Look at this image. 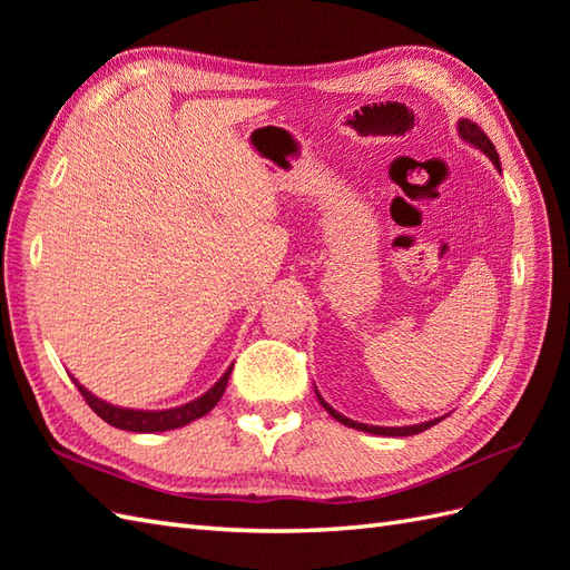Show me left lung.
<instances>
[{
  "mask_svg": "<svg viewBox=\"0 0 570 570\" xmlns=\"http://www.w3.org/2000/svg\"><path fill=\"white\" fill-rule=\"evenodd\" d=\"M459 136L464 138L466 142L475 145V148H479V150H483L488 157H491L493 165L500 169V157H498L495 145L491 142V138H488V136L483 134L479 124H471L469 118H461V121H459ZM317 401H321L323 407L327 410V413L333 415L337 422H342V425L354 428V430H362V432H372V434H383V436H410V434H417V432L430 430L432 425H436V422L442 420V417H440V420L420 422V425H407V428H376V425H364V422H354V420H350V417H345V415H340L335 407H330V405L321 399V395H317Z\"/></svg>",
  "mask_w": 570,
  "mask_h": 570,
  "instance_id": "obj_1",
  "label": "left lung"
}]
</instances>
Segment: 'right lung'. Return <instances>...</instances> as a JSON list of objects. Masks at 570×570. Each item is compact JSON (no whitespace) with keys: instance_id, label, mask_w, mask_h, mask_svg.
<instances>
[{"instance_id":"obj_1","label":"right lung","mask_w":570,"mask_h":570,"mask_svg":"<svg viewBox=\"0 0 570 570\" xmlns=\"http://www.w3.org/2000/svg\"><path fill=\"white\" fill-rule=\"evenodd\" d=\"M233 372V366L228 368L220 376V381L216 383L214 389L206 391L202 399H196L187 405H179V407H171V410H128V407H116L99 401L97 395H91L87 389H82L77 383L79 393H82V399L87 401V405L95 410V413L104 420L109 422L111 428L118 430H128V432H165V430H177L189 425V422L204 417L208 410H214L216 403L220 401V395L225 393V386H228V376Z\"/></svg>"}]
</instances>
